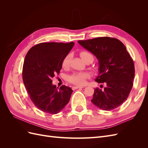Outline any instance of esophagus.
Wrapping results in <instances>:
<instances>
[{
    "mask_svg": "<svg viewBox=\"0 0 148 148\" xmlns=\"http://www.w3.org/2000/svg\"><path fill=\"white\" fill-rule=\"evenodd\" d=\"M78 88H83V87H79V86H73L72 87L73 90H75V89H78Z\"/></svg>",
    "mask_w": 148,
    "mask_h": 148,
    "instance_id": "1",
    "label": "esophagus"
}]
</instances>
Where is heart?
I'll list each match as a JSON object with an SVG mask.
<instances>
[{
	"mask_svg": "<svg viewBox=\"0 0 148 148\" xmlns=\"http://www.w3.org/2000/svg\"><path fill=\"white\" fill-rule=\"evenodd\" d=\"M79 54L84 61L88 59L89 57H92V56L90 53L86 51H82L80 52ZM71 58V54L69 53V54L67 55L64 58L63 61H62V66L64 67V68L68 67L70 64ZM88 77L89 75L88 73L77 72L69 76L68 77V81L73 84L77 85V86H82V85H83L85 83V82H86V80L88 78Z\"/></svg>",
	"mask_w": 148,
	"mask_h": 148,
	"instance_id": "obj_1",
	"label": "heart"
}]
</instances>
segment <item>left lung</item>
Here are the masks:
<instances>
[{
  "instance_id": "obj_1",
  "label": "left lung",
  "mask_w": 148,
  "mask_h": 148,
  "mask_svg": "<svg viewBox=\"0 0 148 148\" xmlns=\"http://www.w3.org/2000/svg\"><path fill=\"white\" fill-rule=\"evenodd\" d=\"M78 42L96 57L99 67L95 81L106 86L95 88L91 102L104 110L117 108L127 99L135 77L134 62L126 47L120 40L110 37Z\"/></svg>"
}]
</instances>
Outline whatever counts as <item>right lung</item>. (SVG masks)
<instances>
[{
	"label": "right lung",
	"instance_id": "obj_1",
	"mask_svg": "<svg viewBox=\"0 0 148 148\" xmlns=\"http://www.w3.org/2000/svg\"><path fill=\"white\" fill-rule=\"evenodd\" d=\"M74 42H42L31 47L26 54L22 77L31 101L44 112L56 114L68 104L73 90L62 85L60 88L51 80L59 75L62 61Z\"/></svg>",
	"mask_w": 148,
	"mask_h": 148
}]
</instances>
